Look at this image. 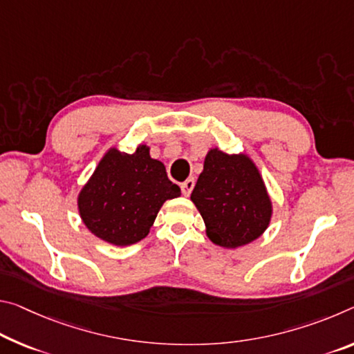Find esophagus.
Listing matches in <instances>:
<instances>
[{
    "instance_id": "esophagus-1",
    "label": "esophagus",
    "mask_w": 354,
    "mask_h": 354,
    "mask_svg": "<svg viewBox=\"0 0 354 354\" xmlns=\"http://www.w3.org/2000/svg\"><path fill=\"white\" fill-rule=\"evenodd\" d=\"M194 186H195V179L194 178H187L186 181L181 183V192H183V195H186V197H189L190 192H192Z\"/></svg>"
}]
</instances>
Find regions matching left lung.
I'll return each instance as SVG.
<instances>
[{"label": "left lung", "mask_w": 354, "mask_h": 354, "mask_svg": "<svg viewBox=\"0 0 354 354\" xmlns=\"http://www.w3.org/2000/svg\"><path fill=\"white\" fill-rule=\"evenodd\" d=\"M212 243L227 249L249 244L271 221V200L257 167L248 156L207 153L190 195Z\"/></svg>", "instance_id": "left-lung-1"}]
</instances>
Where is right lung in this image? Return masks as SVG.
Here are the masks:
<instances>
[{"label":"right lung","mask_w":354,"mask_h":354,"mask_svg":"<svg viewBox=\"0 0 354 354\" xmlns=\"http://www.w3.org/2000/svg\"><path fill=\"white\" fill-rule=\"evenodd\" d=\"M179 195L181 189L168 179L162 162L151 159L147 145L133 154L111 148L78 195V211L97 238L131 245L149 233L164 201Z\"/></svg>","instance_id":"right-lung-1"}]
</instances>
